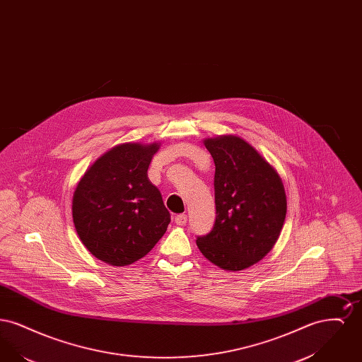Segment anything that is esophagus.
<instances>
[{"label":"esophagus","mask_w":362,"mask_h":362,"mask_svg":"<svg viewBox=\"0 0 362 362\" xmlns=\"http://www.w3.org/2000/svg\"><path fill=\"white\" fill-rule=\"evenodd\" d=\"M175 223H176V225H179V226H185L186 223H187V216L186 214H177L175 217Z\"/></svg>","instance_id":"34e87169"}]
</instances>
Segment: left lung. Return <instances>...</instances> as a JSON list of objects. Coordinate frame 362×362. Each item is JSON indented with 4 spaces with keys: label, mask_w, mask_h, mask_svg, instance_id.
Masks as SVG:
<instances>
[{
    "label": "left lung",
    "mask_w": 362,
    "mask_h": 362,
    "mask_svg": "<svg viewBox=\"0 0 362 362\" xmlns=\"http://www.w3.org/2000/svg\"><path fill=\"white\" fill-rule=\"evenodd\" d=\"M214 160L216 223L197 245L216 266L240 272L274 247L286 217L281 176L258 151L238 136L204 141Z\"/></svg>",
    "instance_id": "obj_1"
}]
</instances>
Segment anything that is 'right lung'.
Returning <instances> with one entry per match:
<instances>
[{"mask_svg": "<svg viewBox=\"0 0 362 362\" xmlns=\"http://www.w3.org/2000/svg\"><path fill=\"white\" fill-rule=\"evenodd\" d=\"M160 142H126L100 156L73 194L76 232L86 250L111 266L144 258L171 221L158 189L148 177Z\"/></svg>", "mask_w": 362, "mask_h": 362, "instance_id": "1", "label": "right lung"}]
</instances>
